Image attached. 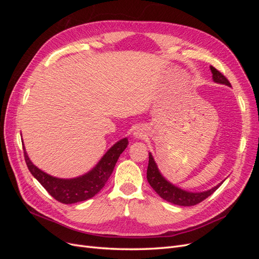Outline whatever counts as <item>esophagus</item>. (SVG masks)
Returning a JSON list of instances; mask_svg holds the SVG:
<instances>
[{
  "mask_svg": "<svg viewBox=\"0 0 259 259\" xmlns=\"http://www.w3.org/2000/svg\"><path fill=\"white\" fill-rule=\"evenodd\" d=\"M134 136H135L136 138H140V137L144 136V134H143V132H140L139 130H137L136 132H134Z\"/></svg>",
  "mask_w": 259,
  "mask_h": 259,
  "instance_id": "esophagus-1",
  "label": "esophagus"
}]
</instances>
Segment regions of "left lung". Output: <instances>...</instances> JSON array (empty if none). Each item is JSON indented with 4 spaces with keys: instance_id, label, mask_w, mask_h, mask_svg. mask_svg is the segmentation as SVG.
Here are the masks:
<instances>
[{
    "instance_id": "obj_1",
    "label": "left lung",
    "mask_w": 259,
    "mask_h": 259,
    "mask_svg": "<svg viewBox=\"0 0 259 259\" xmlns=\"http://www.w3.org/2000/svg\"><path fill=\"white\" fill-rule=\"evenodd\" d=\"M211 76H213V81L218 84H224L231 88L230 82L226 79V76L215 69L213 66L209 67ZM147 179L148 183L153 188V190L158 193L160 197L167 202L173 203V204L180 205V206H192L198 204V203L202 202L208 198L210 194H213L222 184L225 182L223 180L222 183H219L217 186L210 188V189L202 192H191L182 189L171 183L164 177L161 171L156 165V163L153 159L151 152H149V163H148V168H147Z\"/></svg>"
}]
</instances>
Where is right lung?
Masks as SVG:
<instances>
[{"mask_svg": "<svg viewBox=\"0 0 259 259\" xmlns=\"http://www.w3.org/2000/svg\"><path fill=\"white\" fill-rule=\"evenodd\" d=\"M127 145L128 140L126 137L119 140L109 149L90 171L74 178H58L45 173L31 162L25 145H22V148L30 173L45 188L46 191L54 199L64 204H73V203L93 198L103 189L107 180L112 174L120 154L125 150Z\"/></svg>", "mask_w": 259, "mask_h": 259, "instance_id": "obj_1", "label": "right lung"}]
</instances>
